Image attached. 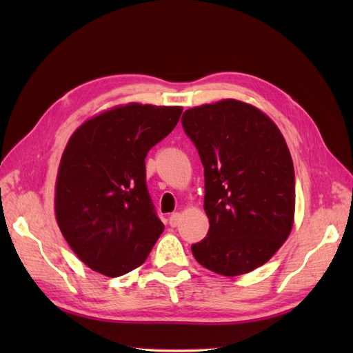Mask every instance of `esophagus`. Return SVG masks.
<instances>
[{
	"label": "esophagus",
	"mask_w": 353,
	"mask_h": 353,
	"mask_svg": "<svg viewBox=\"0 0 353 353\" xmlns=\"http://www.w3.org/2000/svg\"><path fill=\"white\" fill-rule=\"evenodd\" d=\"M179 223H181V214L179 212H174L170 215V226L171 228H177Z\"/></svg>",
	"instance_id": "34e87169"
}]
</instances>
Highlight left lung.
I'll list each match as a JSON object with an SVG mask.
<instances>
[{"label": "left lung", "mask_w": 353, "mask_h": 353, "mask_svg": "<svg viewBox=\"0 0 353 353\" xmlns=\"http://www.w3.org/2000/svg\"><path fill=\"white\" fill-rule=\"evenodd\" d=\"M182 127L205 168L208 235L191 250L223 276L261 267L288 238L294 219V167L265 114L236 100L188 109Z\"/></svg>", "instance_id": "obj_1"}]
</instances>
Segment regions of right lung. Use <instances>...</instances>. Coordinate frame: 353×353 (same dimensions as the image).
<instances>
[{
    "label": "right lung",
    "mask_w": 353,
    "mask_h": 353,
    "mask_svg": "<svg viewBox=\"0 0 353 353\" xmlns=\"http://www.w3.org/2000/svg\"><path fill=\"white\" fill-rule=\"evenodd\" d=\"M181 114L177 106L132 103L91 118L71 137L59 167L56 219L66 243L94 272H132L163 232L147 190L145 157Z\"/></svg>",
    "instance_id": "1"
}]
</instances>
